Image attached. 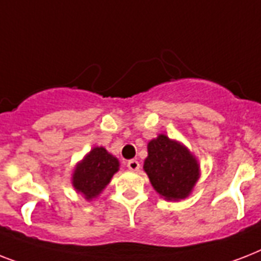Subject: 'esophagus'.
I'll return each instance as SVG.
<instances>
[{
    "instance_id": "34e87169",
    "label": "esophagus",
    "mask_w": 261,
    "mask_h": 261,
    "mask_svg": "<svg viewBox=\"0 0 261 261\" xmlns=\"http://www.w3.org/2000/svg\"><path fill=\"white\" fill-rule=\"evenodd\" d=\"M127 168L133 172H137L139 169V163L137 160H130L128 163H127Z\"/></svg>"
}]
</instances>
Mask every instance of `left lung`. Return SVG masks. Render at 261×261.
Masks as SVG:
<instances>
[{
  "label": "left lung",
  "instance_id": "left-lung-1",
  "mask_svg": "<svg viewBox=\"0 0 261 261\" xmlns=\"http://www.w3.org/2000/svg\"><path fill=\"white\" fill-rule=\"evenodd\" d=\"M143 171L155 192L174 202L190 196L200 177L198 159L184 143L165 134H159L147 143Z\"/></svg>",
  "mask_w": 261,
  "mask_h": 261
}]
</instances>
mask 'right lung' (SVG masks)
<instances>
[{"mask_svg": "<svg viewBox=\"0 0 261 261\" xmlns=\"http://www.w3.org/2000/svg\"><path fill=\"white\" fill-rule=\"evenodd\" d=\"M119 160L106 147L94 146L75 164L71 173V184L79 194L90 202L106 190L112 176L119 171Z\"/></svg>", "mask_w": 261, "mask_h": 261, "instance_id": "1", "label": "right lung"}]
</instances>
